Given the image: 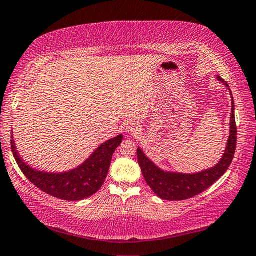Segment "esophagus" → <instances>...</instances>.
Here are the masks:
<instances>
[{"instance_id": "obj_1", "label": "esophagus", "mask_w": 256, "mask_h": 256, "mask_svg": "<svg viewBox=\"0 0 256 256\" xmlns=\"http://www.w3.org/2000/svg\"><path fill=\"white\" fill-rule=\"evenodd\" d=\"M126 131L128 133H132V134H136L140 131V125L136 122H130L126 125Z\"/></svg>"}]
</instances>
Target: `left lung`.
<instances>
[{
  "mask_svg": "<svg viewBox=\"0 0 256 256\" xmlns=\"http://www.w3.org/2000/svg\"><path fill=\"white\" fill-rule=\"evenodd\" d=\"M217 78L230 90L228 84L222 80L220 76H217ZM234 110V100L232 96L230 131L225 152L220 161L215 166L204 170L202 172L190 174L161 170L144 154L142 148H138V161L141 166L144 179L158 197L171 202L189 199L205 192L226 172L233 161L236 150V141H238V128H236Z\"/></svg>",
  "mask_w": 256,
  "mask_h": 256,
  "instance_id": "left-lung-1",
  "label": "left lung"
}]
</instances>
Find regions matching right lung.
<instances>
[{
	"mask_svg": "<svg viewBox=\"0 0 256 256\" xmlns=\"http://www.w3.org/2000/svg\"><path fill=\"white\" fill-rule=\"evenodd\" d=\"M122 140V134L108 140L80 166L62 174L39 171L23 162L16 151L13 136L11 146L18 168L36 188L56 198L77 202L92 196L100 189L108 176L113 153Z\"/></svg>",
	"mask_w": 256,
	"mask_h": 256,
	"instance_id": "right-lung-1",
	"label": "right lung"
}]
</instances>
